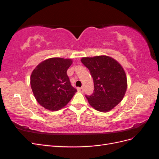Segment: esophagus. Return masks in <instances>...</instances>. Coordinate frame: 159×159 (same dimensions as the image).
Masks as SVG:
<instances>
[{
    "mask_svg": "<svg viewBox=\"0 0 159 159\" xmlns=\"http://www.w3.org/2000/svg\"><path fill=\"white\" fill-rule=\"evenodd\" d=\"M78 91H80V92H81V93H82V92H84V88H78Z\"/></svg>",
    "mask_w": 159,
    "mask_h": 159,
    "instance_id": "1",
    "label": "esophagus"
}]
</instances>
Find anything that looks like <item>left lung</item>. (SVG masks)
<instances>
[{"mask_svg":"<svg viewBox=\"0 0 159 159\" xmlns=\"http://www.w3.org/2000/svg\"><path fill=\"white\" fill-rule=\"evenodd\" d=\"M82 64L89 70L94 84L93 93L86 95L90 105L101 112H107L121 102L127 81L122 66L107 56L82 57Z\"/></svg>","mask_w":159,"mask_h":159,"instance_id":"1","label":"left lung"}]
</instances>
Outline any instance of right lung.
Returning <instances> with one entry per match:
<instances>
[{
  "instance_id": "add662e5",
  "label": "right lung",
  "mask_w": 159,
  "mask_h": 159,
  "mask_svg": "<svg viewBox=\"0 0 159 159\" xmlns=\"http://www.w3.org/2000/svg\"><path fill=\"white\" fill-rule=\"evenodd\" d=\"M71 64V59L52 57L43 61L33 70L30 77L32 92L37 102L45 109H61L77 91L67 75Z\"/></svg>"
}]
</instances>
